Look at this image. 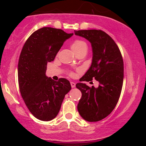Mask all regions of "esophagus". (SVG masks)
I'll use <instances>...</instances> for the list:
<instances>
[{"label":"esophagus","instance_id":"34e87169","mask_svg":"<svg viewBox=\"0 0 146 146\" xmlns=\"http://www.w3.org/2000/svg\"><path fill=\"white\" fill-rule=\"evenodd\" d=\"M70 84L72 88H74L76 86V84L74 82H70Z\"/></svg>","mask_w":146,"mask_h":146}]
</instances>
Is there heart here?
<instances>
[{"label":"heart","instance_id":"obj_1","mask_svg":"<svg viewBox=\"0 0 146 146\" xmlns=\"http://www.w3.org/2000/svg\"><path fill=\"white\" fill-rule=\"evenodd\" d=\"M71 48L72 50L76 54L78 52L82 50L87 48V44L84 41L81 40H76L74 41L71 45Z\"/></svg>","mask_w":146,"mask_h":146}]
</instances>
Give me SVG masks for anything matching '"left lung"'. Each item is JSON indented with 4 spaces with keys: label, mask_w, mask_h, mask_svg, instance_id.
I'll use <instances>...</instances> for the list:
<instances>
[{
    "label": "left lung",
    "mask_w": 146,
    "mask_h": 146,
    "mask_svg": "<svg viewBox=\"0 0 146 146\" xmlns=\"http://www.w3.org/2000/svg\"><path fill=\"white\" fill-rule=\"evenodd\" d=\"M74 34L88 40L92 49L90 68L80 82L93 78L98 81V88L79 82L76 86L82 92L78 111L84 119L98 121L105 118L116 106L123 80V62L119 49L113 40L100 30L74 31Z\"/></svg>",
    "instance_id": "obj_1"
}]
</instances>
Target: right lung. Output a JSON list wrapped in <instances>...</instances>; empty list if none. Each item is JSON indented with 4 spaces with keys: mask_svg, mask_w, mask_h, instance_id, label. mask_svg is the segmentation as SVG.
I'll return each mask as SVG.
<instances>
[{
    "mask_svg": "<svg viewBox=\"0 0 146 146\" xmlns=\"http://www.w3.org/2000/svg\"><path fill=\"white\" fill-rule=\"evenodd\" d=\"M72 35L61 29L43 27L30 36L22 49L18 64L20 92L29 111L40 120L55 118L71 90L68 80L54 81L46 71L48 62L54 60L64 42Z\"/></svg>",
    "mask_w": 146,
    "mask_h": 146,
    "instance_id": "add662e5",
    "label": "right lung"
}]
</instances>
